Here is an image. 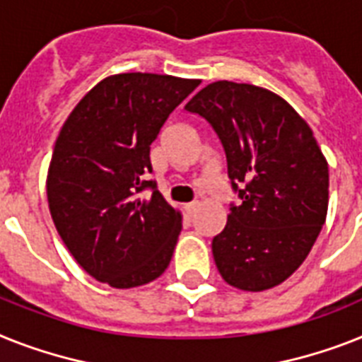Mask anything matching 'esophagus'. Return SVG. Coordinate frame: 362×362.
I'll return each mask as SVG.
<instances>
[{"instance_id": "esophagus-1", "label": "esophagus", "mask_w": 362, "mask_h": 362, "mask_svg": "<svg viewBox=\"0 0 362 362\" xmlns=\"http://www.w3.org/2000/svg\"><path fill=\"white\" fill-rule=\"evenodd\" d=\"M198 205H199L198 202H190V203H187V205H185V211H187L188 216H194V213H196Z\"/></svg>"}]
</instances>
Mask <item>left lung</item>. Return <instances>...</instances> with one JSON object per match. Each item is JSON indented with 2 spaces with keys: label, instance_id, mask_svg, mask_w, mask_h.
<instances>
[{
  "label": "left lung",
  "instance_id": "left-lung-1",
  "mask_svg": "<svg viewBox=\"0 0 362 362\" xmlns=\"http://www.w3.org/2000/svg\"><path fill=\"white\" fill-rule=\"evenodd\" d=\"M185 109L222 142L237 203L213 238L218 272L240 291L291 277L327 214L329 170L309 125L283 98L255 85L216 81Z\"/></svg>",
  "mask_w": 362,
  "mask_h": 362
}]
</instances>
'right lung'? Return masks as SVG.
Returning <instances> with one entry per match:
<instances>
[{"instance_id":"add662e5","label":"right lung","mask_w":362,"mask_h":362,"mask_svg":"<svg viewBox=\"0 0 362 362\" xmlns=\"http://www.w3.org/2000/svg\"><path fill=\"white\" fill-rule=\"evenodd\" d=\"M198 85L157 74L110 76L62 125L47 174V202L62 242L98 281L131 288L168 268L181 214L148 179L149 149Z\"/></svg>"}]
</instances>
